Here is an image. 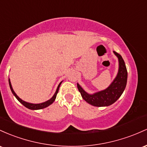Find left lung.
I'll return each mask as SVG.
<instances>
[{"label":"left lung","instance_id":"obj_1","mask_svg":"<svg viewBox=\"0 0 147 147\" xmlns=\"http://www.w3.org/2000/svg\"><path fill=\"white\" fill-rule=\"evenodd\" d=\"M119 59V71L111 85L105 90L100 91L94 94H89L84 91L82 88L77 83L78 91L82 98L90 105L96 107L108 106L115 103L121 96L126 86L128 72L122 57L114 51Z\"/></svg>","mask_w":147,"mask_h":147}]
</instances>
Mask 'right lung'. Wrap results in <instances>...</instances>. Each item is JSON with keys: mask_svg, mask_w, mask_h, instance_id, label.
Listing matches in <instances>:
<instances>
[{"mask_svg": "<svg viewBox=\"0 0 147 147\" xmlns=\"http://www.w3.org/2000/svg\"><path fill=\"white\" fill-rule=\"evenodd\" d=\"M9 87H10L11 91V92H12V94L14 95V96L16 97V99L19 100V101L20 102L21 104L24 105L25 107H26V108H28V109H30V110H39V109H42V108H47V107L49 106V105H50L51 104H52V103H53L54 100H55L56 96H57V92H58L59 88H60V85H61V82H60V84H59V85H58V87H57V90H56L55 94L53 95V96L50 100H47V101L44 102V103H39V104H33V103H27V102H26V101H24V100H21V98H19V97L16 94V93H15V92H14V90H13L12 87H11V82H10V80H9Z\"/></svg>", "mask_w": 147, "mask_h": 147, "instance_id": "add662e5", "label": "right lung"}]
</instances>
